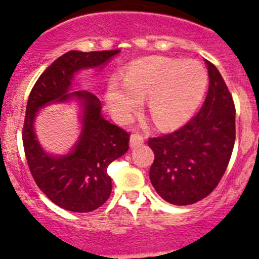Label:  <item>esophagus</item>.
Instances as JSON below:
<instances>
[{"label":"esophagus","instance_id":"34e87169","mask_svg":"<svg viewBox=\"0 0 259 259\" xmlns=\"http://www.w3.org/2000/svg\"><path fill=\"white\" fill-rule=\"evenodd\" d=\"M143 143H144V138H143V135L132 134V137H130V148H137V146L142 145Z\"/></svg>","mask_w":259,"mask_h":259}]
</instances>
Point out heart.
Listing matches in <instances>:
<instances>
[{
	"label": "heart",
	"mask_w": 259,
	"mask_h": 259,
	"mask_svg": "<svg viewBox=\"0 0 259 259\" xmlns=\"http://www.w3.org/2000/svg\"><path fill=\"white\" fill-rule=\"evenodd\" d=\"M208 75L197 61L148 57L127 67L122 83L111 81L106 103L120 121H126L148 98V110L156 126L168 129L187 121L202 103Z\"/></svg>",
	"instance_id": "1"
}]
</instances>
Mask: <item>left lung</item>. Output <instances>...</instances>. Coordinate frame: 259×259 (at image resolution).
<instances>
[{
	"label": "left lung",
	"instance_id": "8db88e82",
	"mask_svg": "<svg viewBox=\"0 0 259 259\" xmlns=\"http://www.w3.org/2000/svg\"><path fill=\"white\" fill-rule=\"evenodd\" d=\"M209 88L199 113L171 134L150 138L154 158L149 177L168 203L189 205L221 182L236 140V108L221 72L205 61Z\"/></svg>",
	"mask_w": 259,
	"mask_h": 259
}]
</instances>
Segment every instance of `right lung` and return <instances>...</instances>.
Listing matches in <instances>:
<instances>
[{
  "label": "right lung",
  "mask_w": 259,
  "mask_h": 259,
  "mask_svg": "<svg viewBox=\"0 0 259 259\" xmlns=\"http://www.w3.org/2000/svg\"><path fill=\"white\" fill-rule=\"evenodd\" d=\"M119 51L66 52L41 74L28 96L22 130L28 168L37 187L62 209L88 213L101 207L111 193L109 164L129 149L130 134L104 119L101 103L94 94L69 93L76 72L103 67ZM71 98H76L83 109L80 137L70 153L51 156L38 143L33 122L40 108Z\"/></svg>",
  "instance_id": "right-lung-1"
}]
</instances>
